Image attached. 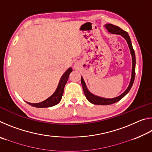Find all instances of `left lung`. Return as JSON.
I'll list each match as a JSON object with an SVG mask.
<instances>
[{"label": "left lung", "mask_w": 152, "mask_h": 152, "mask_svg": "<svg viewBox=\"0 0 152 152\" xmlns=\"http://www.w3.org/2000/svg\"><path fill=\"white\" fill-rule=\"evenodd\" d=\"M107 29L109 31V32L111 33H114V34H119L123 36V37L125 38L127 41V42L128 43L129 48L130 49V51H131V54H132V62H133V65H132V79H131V82L129 85L128 88L127 90L123 92L122 94H121L120 96H117L116 98H113V99H104V98H102V97H99L97 96H95V95L92 94L91 93L88 89L86 88V86L85 84V82H84V80L82 78H81V84H82V88H83L84 91V93L85 94V96L87 99V100L89 102H91V103L94 104H101V105H109V104H111L113 103H115L118 101H119L122 98L124 97L126 94H127L129 91H130L131 88H132L133 84V82H134L135 80V51L134 50H133V46L132 44V42H131L130 37L129 36L127 32L125 31L123 29H121L120 27L115 26V25H113L112 24H107L105 25Z\"/></svg>", "instance_id": "left-lung-1"}]
</instances>
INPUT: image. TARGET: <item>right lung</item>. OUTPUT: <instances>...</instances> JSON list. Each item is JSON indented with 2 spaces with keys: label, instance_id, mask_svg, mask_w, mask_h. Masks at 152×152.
I'll return each instance as SVG.
<instances>
[{
  "label": "right lung",
  "instance_id": "1",
  "mask_svg": "<svg viewBox=\"0 0 152 152\" xmlns=\"http://www.w3.org/2000/svg\"><path fill=\"white\" fill-rule=\"evenodd\" d=\"M72 72V69L70 68L66 70L65 73L63 74L59 82V84L58 86V88L56 89V92L53 93L50 97H49L48 99L45 101H43L42 102H39V103H30V102H27L28 104L31 105L32 107H37V108H45V107H50L54 106V105L58 104L60 102L61 97L64 93V89L65 84H66L67 81H68L69 75Z\"/></svg>",
  "mask_w": 152,
  "mask_h": 152
}]
</instances>
